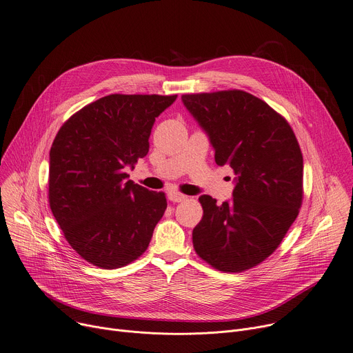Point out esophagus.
<instances>
[{
  "label": "esophagus",
  "instance_id": "34e87169",
  "mask_svg": "<svg viewBox=\"0 0 353 353\" xmlns=\"http://www.w3.org/2000/svg\"><path fill=\"white\" fill-rule=\"evenodd\" d=\"M168 197H169V200L173 201V203H181V201H184V200L187 199V196H184V194H181V193H177V191H169Z\"/></svg>",
  "mask_w": 353,
  "mask_h": 353
}]
</instances>
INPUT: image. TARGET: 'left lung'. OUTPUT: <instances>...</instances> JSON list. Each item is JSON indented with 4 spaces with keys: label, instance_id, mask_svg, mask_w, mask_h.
Returning a JSON list of instances; mask_svg holds the SVG:
<instances>
[{
    "label": "left lung",
    "instance_id": "8db88e82",
    "mask_svg": "<svg viewBox=\"0 0 353 353\" xmlns=\"http://www.w3.org/2000/svg\"><path fill=\"white\" fill-rule=\"evenodd\" d=\"M181 100L208 134L215 163L236 174L231 203L199 199L204 214L193 230L194 250L221 272L252 269L279 248L300 212L297 138L284 117L242 90L183 94Z\"/></svg>",
    "mask_w": 353,
    "mask_h": 353
}]
</instances>
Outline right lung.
<instances>
[{
  "label": "right lung",
  "mask_w": 353,
  "mask_h": 353,
  "mask_svg": "<svg viewBox=\"0 0 353 353\" xmlns=\"http://www.w3.org/2000/svg\"><path fill=\"white\" fill-rule=\"evenodd\" d=\"M177 95L110 94L73 114L50 148L49 204L70 246L88 263L118 269L148 249L168 201L126 180L149 152L156 117Z\"/></svg>",
  "instance_id": "obj_1"
}]
</instances>
